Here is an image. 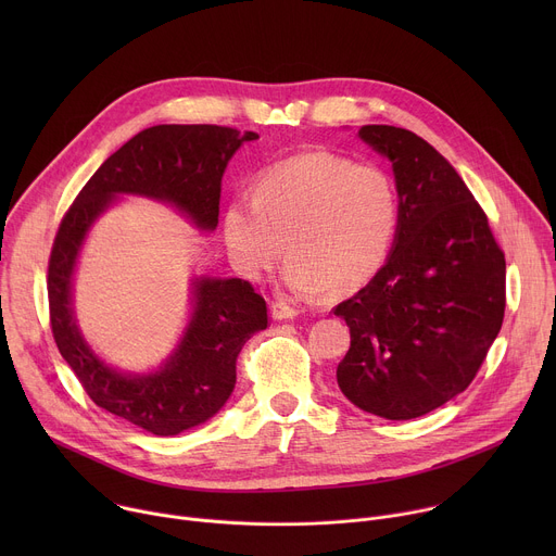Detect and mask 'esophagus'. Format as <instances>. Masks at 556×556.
Instances as JSON below:
<instances>
[{
	"label": "esophagus",
	"instance_id": "esophagus-1",
	"mask_svg": "<svg viewBox=\"0 0 556 556\" xmlns=\"http://www.w3.org/2000/svg\"><path fill=\"white\" fill-rule=\"evenodd\" d=\"M299 314V309L296 307H292V305H288V303H283V301H275L273 305H270V316L275 321H288V319H294V316Z\"/></svg>",
	"mask_w": 556,
	"mask_h": 556
}]
</instances>
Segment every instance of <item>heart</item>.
<instances>
[{"label": "heart", "mask_w": 556, "mask_h": 556, "mask_svg": "<svg viewBox=\"0 0 556 556\" xmlns=\"http://www.w3.org/2000/svg\"><path fill=\"white\" fill-rule=\"evenodd\" d=\"M401 224V193L380 165L305 151L264 169L253 195L232 198L222 232L232 266L266 277L288 253L292 294L352 292L387 262Z\"/></svg>", "instance_id": "obj_1"}]
</instances>
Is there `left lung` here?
I'll return each mask as SVG.
<instances>
[{
    "label": "left lung",
    "mask_w": 556,
    "mask_h": 556,
    "mask_svg": "<svg viewBox=\"0 0 556 556\" xmlns=\"http://www.w3.org/2000/svg\"><path fill=\"white\" fill-rule=\"evenodd\" d=\"M389 157L401 224L374 279L334 314L350 328L337 382L358 409L420 418L462 393L497 339L506 260L489 217L446 157L409 129L363 125Z\"/></svg>",
    "instance_id": "1"
}]
</instances>
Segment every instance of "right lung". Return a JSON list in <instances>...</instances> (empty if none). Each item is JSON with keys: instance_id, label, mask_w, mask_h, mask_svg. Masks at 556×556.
<instances>
[{"instance_id": "1", "label": "right lung", "mask_w": 556, "mask_h": 556, "mask_svg": "<svg viewBox=\"0 0 556 556\" xmlns=\"http://www.w3.org/2000/svg\"><path fill=\"white\" fill-rule=\"evenodd\" d=\"M257 138L219 125L142 129L88 180L54 237L48 264L54 343L101 409L153 435H178L224 407L235 389L237 356L268 326L266 301L244 279L195 277L191 319L174 354L151 374H125L101 361L76 326L72 281L78 253L116 195L172 204L200 230H215L224 169L237 149Z\"/></svg>"}]
</instances>
